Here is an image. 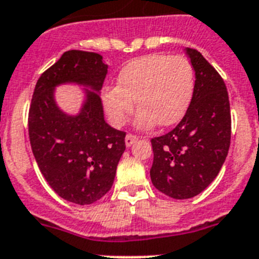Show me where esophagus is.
<instances>
[{
    "label": "esophagus",
    "instance_id": "esophagus-1",
    "mask_svg": "<svg viewBox=\"0 0 259 259\" xmlns=\"http://www.w3.org/2000/svg\"><path fill=\"white\" fill-rule=\"evenodd\" d=\"M137 141H138V137L133 136V134H127L126 138H125V145H126V147H130V146L134 145Z\"/></svg>",
    "mask_w": 259,
    "mask_h": 259
}]
</instances>
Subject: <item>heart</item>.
Masks as SVG:
<instances>
[{
	"mask_svg": "<svg viewBox=\"0 0 259 259\" xmlns=\"http://www.w3.org/2000/svg\"><path fill=\"white\" fill-rule=\"evenodd\" d=\"M194 91V69L184 56L147 55L127 62L117 84L105 87L103 107L113 126H122L134 107L139 129L170 126L185 114Z\"/></svg>",
	"mask_w": 259,
	"mask_h": 259,
	"instance_id": "1",
	"label": "heart"
}]
</instances>
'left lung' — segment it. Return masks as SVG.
Returning <instances> with one entry per match:
<instances>
[{
  "label": "left lung",
  "instance_id": "1",
  "mask_svg": "<svg viewBox=\"0 0 259 259\" xmlns=\"http://www.w3.org/2000/svg\"><path fill=\"white\" fill-rule=\"evenodd\" d=\"M185 51L195 71L192 102L172 132L151 139V181L159 192L175 199L203 192L218 176L231 143L226 83L199 52Z\"/></svg>",
  "mask_w": 259,
  "mask_h": 259
}]
</instances>
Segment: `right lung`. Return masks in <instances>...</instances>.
<instances>
[{
  "instance_id": "right-lung-1",
  "label": "right lung",
  "mask_w": 259,
  "mask_h": 259,
  "mask_svg": "<svg viewBox=\"0 0 259 259\" xmlns=\"http://www.w3.org/2000/svg\"><path fill=\"white\" fill-rule=\"evenodd\" d=\"M107 73L98 53L67 51L41 74L31 100L28 134L35 160L49 186L71 203L91 204L107 194L125 151V133L104 120L99 94ZM61 84L83 87L76 115L55 102V87Z\"/></svg>"
}]
</instances>
